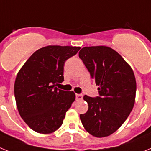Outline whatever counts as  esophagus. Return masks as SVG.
<instances>
[{
    "instance_id": "34e87169",
    "label": "esophagus",
    "mask_w": 151,
    "mask_h": 151,
    "mask_svg": "<svg viewBox=\"0 0 151 151\" xmlns=\"http://www.w3.org/2000/svg\"><path fill=\"white\" fill-rule=\"evenodd\" d=\"M83 99V95L81 94V93H77L76 94V100L77 101H81Z\"/></svg>"
}]
</instances>
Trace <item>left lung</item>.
<instances>
[{"instance_id": "left-lung-1", "label": "left lung", "mask_w": 151, "mask_h": 151, "mask_svg": "<svg viewBox=\"0 0 151 151\" xmlns=\"http://www.w3.org/2000/svg\"><path fill=\"white\" fill-rule=\"evenodd\" d=\"M79 58L99 87V96H83L88 111L80 118L91 135L107 137L124 124L134 107L137 89L134 71L108 47H85L80 50Z\"/></svg>"}]
</instances>
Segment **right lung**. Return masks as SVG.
Segmentation results:
<instances>
[{
	"label": "right lung",
	"mask_w": 151,
	"mask_h": 151,
	"mask_svg": "<svg viewBox=\"0 0 151 151\" xmlns=\"http://www.w3.org/2000/svg\"><path fill=\"white\" fill-rule=\"evenodd\" d=\"M80 47L47 46L36 50L19 70L14 96L21 118L33 130L50 134L63 124L75 100L73 91L58 89L64 81V63Z\"/></svg>",
	"instance_id": "obj_1"
}]
</instances>
